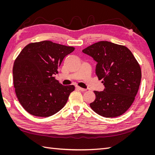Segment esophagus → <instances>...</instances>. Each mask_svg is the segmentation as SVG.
Wrapping results in <instances>:
<instances>
[{
	"label": "esophagus",
	"instance_id": "1",
	"mask_svg": "<svg viewBox=\"0 0 155 155\" xmlns=\"http://www.w3.org/2000/svg\"><path fill=\"white\" fill-rule=\"evenodd\" d=\"M76 87L77 89H78L79 91H82V92H84V91H86V89L83 88H81V87H79V86H76Z\"/></svg>",
	"mask_w": 155,
	"mask_h": 155
}]
</instances>
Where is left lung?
Instances as JSON below:
<instances>
[{
    "label": "left lung",
    "mask_w": 155,
    "mask_h": 155,
    "mask_svg": "<svg viewBox=\"0 0 155 155\" xmlns=\"http://www.w3.org/2000/svg\"><path fill=\"white\" fill-rule=\"evenodd\" d=\"M82 51L97 63L96 74L105 87L104 91H94L96 99L91 108L106 118L123 114L134 102L141 81L137 60L126 46L109 41L97 42Z\"/></svg>",
    "instance_id": "8db88e82"
}]
</instances>
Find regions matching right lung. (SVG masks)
I'll return each mask as SVG.
<instances>
[{"label":"right lung","instance_id":"add662e5","mask_svg":"<svg viewBox=\"0 0 155 155\" xmlns=\"http://www.w3.org/2000/svg\"><path fill=\"white\" fill-rule=\"evenodd\" d=\"M50 41L27 45L15 60L13 85L17 99L28 113L48 117L67 104L74 85H62L54 75L64 58L74 50Z\"/></svg>","mask_w":155,"mask_h":155}]
</instances>
